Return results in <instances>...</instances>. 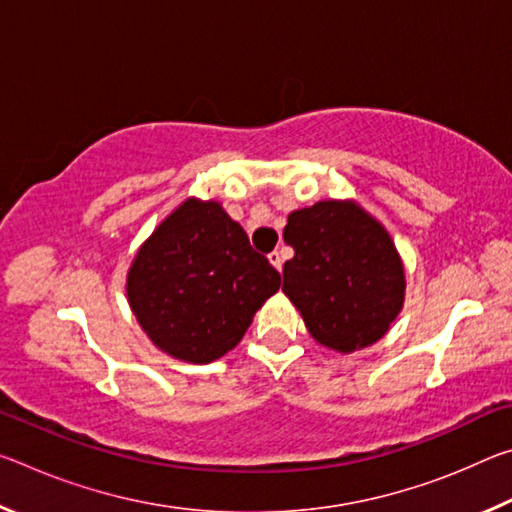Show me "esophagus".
<instances>
[{
    "label": "esophagus",
    "mask_w": 512,
    "mask_h": 512,
    "mask_svg": "<svg viewBox=\"0 0 512 512\" xmlns=\"http://www.w3.org/2000/svg\"><path fill=\"white\" fill-rule=\"evenodd\" d=\"M268 262H271L277 271H282V253H277V250H273L271 255H268Z\"/></svg>",
    "instance_id": "esophagus-1"
}]
</instances>
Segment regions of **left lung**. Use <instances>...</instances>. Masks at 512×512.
Listing matches in <instances>:
<instances>
[{"label":"left lung","mask_w":512,"mask_h":512,"mask_svg":"<svg viewBox=\"0 0 512 512\" xmlns=\"http://www.w3.org/2000/svg\"><path fill=\"white\" fill-rule=\"evenodd\" d=\"M293 248L282 291L314 339L350 354L377 343L404 307L406 277L395 241L357 201H318L289 214Z\"/></svg>","instance_id":"1"}]
</instances>
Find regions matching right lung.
<instances>
[{
  "mask_svg": "<svg viewBox=\"0 0 512 512\" xmlns=\"http://www.w3.org/2000/svg\"><path fill=\"white\" fill-rule=\"evenodd\" d=\"M280 289V273L250 248L219 201L189 196L133 257L126 296L155 348L187 363L221 359Z\"/></svg>",
  "mask_w": 512,
  "mask_h": 512,
  "instance_id": "add662e5",
  "label": "right lung"
}]
</instances>
